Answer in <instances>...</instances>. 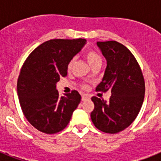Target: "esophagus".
Here are the masks:
<instances>
[{
    "instance_id": "obj_1",
    "label": "esophagus",
    "mask_w": 161,
    "mask_h": 161,
    "mask_svg": "<svg viewBox=\"0 0 161 161\" xmlns=\"http://www.w3.org/2000/svg\"><path fill=\"white\" fill-rule=\"evenodd\" d=\"M88 99H90V96L88 95V94H83L82 95V100L85 101V100H88Z\"/></svg>"
}]
</instances>
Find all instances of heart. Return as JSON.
<instances>
[{
  "label": "heart",
  "instance_id": "heart-1",
  "mask_svg": "<svg viewBox=\"0 0 161 161\" xmlns=\"http://www.w3.org/2000/svg\"><path fill=\"white\" fill-rule=\"evenodd\" d=\"M85 57L91 67H93L95 64H98V63L101 64L102 63V57H101L100 53L94 49H88V51L86 52ZM73 64H74V58H72L68 63V70L72 69Z\"/></svg>",
  "mask_w": 161,
  "mask_h": 161
}]
</instances>
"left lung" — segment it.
Listing matches in <instances>:
<instances>
[{"label": "left lung", "mask_w": 161, "mask_h": 161, "mask_svg": "<svg viewBox=\"0 0 161 161\" xmlns=\"http://www.w3.org/2000/svg\"><path fill=\"white\" fill-rule=\"evenodd\" d=\"M107 60L105 73L96 88L98 92L111 91L109 101L93 96L91 119L98 130L117 134L129 127L137 117L145 98L142 71L135 56L116 41L98 42Z\"/></svg>", "instance_id": "1"}]
</instances>
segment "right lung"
I'll return each mask as SVG.
<instances>
[{
    "label": "right lung",
    "mask_w": 161,
    "mask_h": 161,
    "mask_svg": "<svg viewBox=\"0 0 161 161\" xmlns=\"http://www.w3.org/2000/svg\"><path fill=\"white\" fill-rule=\"evenodd\" d=\"M86 43L85 39H52L27 57L17 79V94L28 122L45 134L67 127L81 101L78 91L59 96L56 83L68 73V63Z\"/></svg>",
    "instance_id": "obj_1"
}]
</instances>
